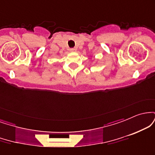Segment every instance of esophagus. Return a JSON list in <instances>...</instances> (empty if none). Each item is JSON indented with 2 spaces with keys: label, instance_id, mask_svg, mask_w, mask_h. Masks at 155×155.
I'll return each mask as SVG.
<instances>
[{
  "label": "esophagus",
  "instance_id": "esophagus-1",
  "mask_svg": "<svg viewBox=\"0 0 155 155\" xmlns=\"http://www.w3.org/2000/svg\"><path fill=\"white\" fill-rule=\"evenodd\" d=\"M71 51H76V49H75V48H72V49H70Z\"/></svg>",
  "mask_w": 155,
  "mask_h": 155
}]
</instances>
